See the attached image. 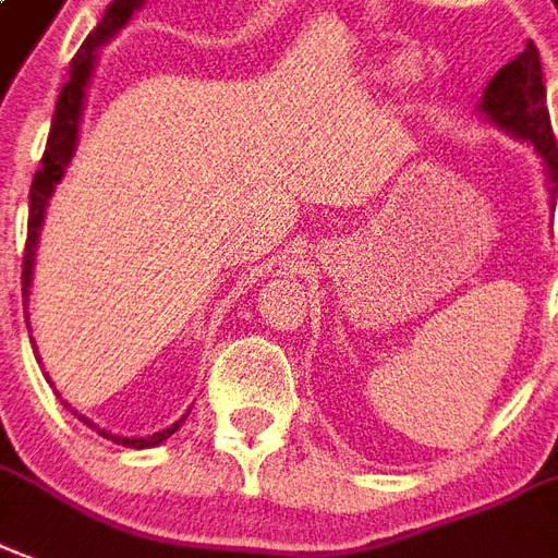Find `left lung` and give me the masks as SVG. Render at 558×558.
Wrapping results in <instances>:
<instances>
[{
    "instance_id": "8db88e82",
    "label": "left lung",
    "mask_w": 558,
    "mask_h": 558,
    "mask_svg": "<svg viewBox=\"0 0 558 558\" xmlns=\"http://www.w3.org/2000/svg\"><path fill=\"white\" fill-rule=\"evenodd\" d=\"M483 111L494 123L523 137L538 149L547 165L550 194H558V144L553 135L550 111H547V90H544L542 61L535 44H526L521 56L497 70L483 94Z\"/></svg>"
}]
</instances>
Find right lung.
Masks as SVG:
<instances>
[{"instance_id":"right-lung-1","label":"right lung","mask_w":558,"mask_h":558,"mask_svg":"<svg viewBox=\"0 0 558 558\" xmlns=\"http://www.w3.org/2000/svg\"><path fill=\"white\" fill-rule=\"evenodd\" d=\"M141 8V0H114L105 11L102 23L96 25L90 37H87L82 49L75 52L73 64H70V78L61 87V96H58L56 117H52V129H49V137H46L44 158H40V170L32 179V191H28V234H25V255H23V294L28 296V284H32V267H35V250H37V234H40V223H44L46 203L56 191V184L61 182L64 175V167L70 165L73 158L75 141H78V120H82V108H85V87L90 82V73H94L96 61V46L105 44L108 37L120 32L132 11ZM28 317V314H25ZM75 414V412H73ZM82 417V414H78ZM85 421V417H82ZM184 421V417H182ZM179 421V423H182ZM87 426H94L90 421H85ZM179 423H173L165 433H155L149 438H117V435H108L105 429H99V435L111 438L114 444H123V447H155V444L167 441L170 435L179 429Z\"/></svg>"}]
</instances>
